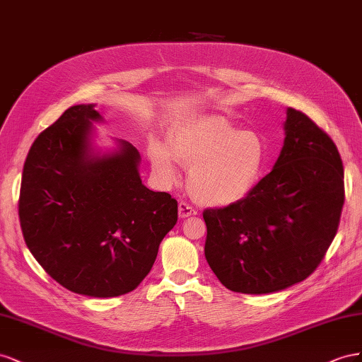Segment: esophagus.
I'll return each mask as SVG.
<instances>
[{"mask_svg": "<svg viewBox=\"0 0 362 362\" xmlns=\"http://www.w3.org/2000/svg\"><path fill=\"white\" fill-rule=\"evenodd\" d=\"M197 215V211H195L192 206L187 202H180L179 203V216L180 218H188V216Z\"/></svg>", "mask_w": 362, "mask_h": 362, "instance_id": "obj_1", "label": "esophagus"}]
</instances>
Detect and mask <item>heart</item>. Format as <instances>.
Listing matches in <instances>:
<instances>
[{
  "label": "heart",
  "mask_w": 362,
  "mask_h": 362,
  "mask_svg": "<svg viewBox=\"0 0 362 362\" xmlns=\"http://www.w3.org/2000/svg\"><path fill=\"white\" fill-rule=\"evenodd\" d=\"M170 149L153 142L150 158L158 177L177 179V162L188 168V189L204 206H229L245 199L261 182L268 150L256 130H240L223 117H199L170 136Z\"/></svg>",
  "instance_id": "obj_1"
}]
</instances>
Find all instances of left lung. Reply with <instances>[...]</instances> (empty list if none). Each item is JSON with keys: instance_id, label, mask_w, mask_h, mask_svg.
<instances>
[{"instance_id": "obj_1", "label": "left lung", "mask_w": 362, "mask_h": 362, "mask_svg": "<svg viewBox=\"0 0 362 362\" xmlns=\"http://www.w3.org/2000/svg\"><path fill=\"white\" fill-rule=\"evenodd\" d=\"M273 170L245 199L206 209L204 256L227 290L268 294L305 281L334 241L344 204V170L327 133L286 110Z\"/></svg>"}]
</instances>
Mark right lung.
I'll return each mask as SVG.
<instances>
[{"mask_svg": "<svg viewBox=\"0 0 362 362\" xmlns=\"http://www.w3.org/2000/svg\"><path fill=\"white\" fill-rule=\"evenodd\" d=\"M95 105L66 109L35 139L24 163L19 223L28 250L66 290L90 297L127 294L156 261L177 223V200L144 187L139 151L90 153Z\"/></svg>", "mask_w": 362, "mask_h": 362, "instance_id": "obj_1", "label": "right lung"}]
</instances>
